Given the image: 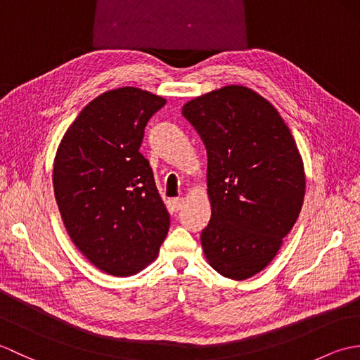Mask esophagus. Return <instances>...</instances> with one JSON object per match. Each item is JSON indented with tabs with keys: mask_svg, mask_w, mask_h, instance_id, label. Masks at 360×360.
<instances>
[{
	"mask_svg": "<svg viewBox=\"0 0 360 360\" xmlns=\"http://www.w3.org/2000/svg\"><path fill=\"white\" fill-rule=\"evenodd\" d=\"M170 204H172V209L174 212H178L182 209V205H184V200H182V198H174V200L170 201Z\"/></svg>",
	"mask_w": 360,
	"mask_h": 360,
	"instance_id": "1",
	"label": "esophagus"
}]
</instances>
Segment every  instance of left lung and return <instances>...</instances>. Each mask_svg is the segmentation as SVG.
Returning <instances> with one entry per match:
<instances>
[{"instance_id":"8db88e82","label":"left lung","mask_w":360,"mask_h":360,"mask_svg":"<svg viewBox=\"0 0 360 360\" xmlns=\"http://www.w3.org/2000/svg\"><path fill=\"white\" fill-rule=\"evenodd\" d=\"M207 151L212 218L201 232L209 264L246 280L272 262L304 198L300 153L278 111L231 85L182 106Z\"/></svg>"}]
</instances>
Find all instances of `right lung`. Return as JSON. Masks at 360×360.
<instances>
[{"label": "right lung", "mask_w": 360, "mask_h": 360, "mask_svg": "<svg viewBox=\"0 0 360 360\" xmlns=\"http://www.w3.org/2000/svg\"><path fill=\"white\" fill-rule=\"evenodd\" d=\"M165 98L125 86L82 110L60 143L53 193L72 243L97 269L134 275L158 257L170 227L150 162L145 127Z\"/></svg>", "instance_id": "add662e5"}]
</instances>
